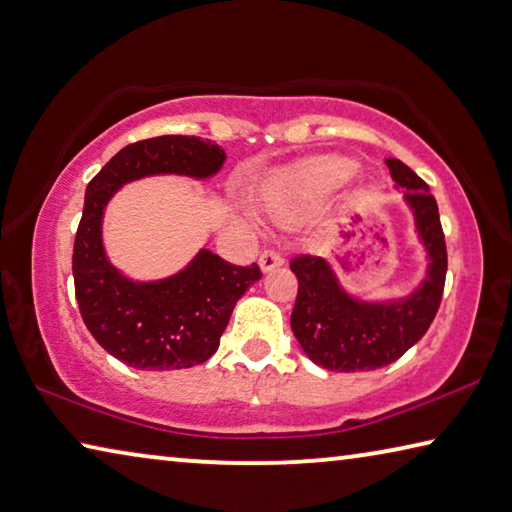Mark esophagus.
Listing matches in <instances>:
<instances>
[{
	"label": "esophagus",
	"instance_id": "34e87169",
	"mask_svg": "<svg viewBox=\"0 0 512 512\" xmlns=\"http://www.w3.org/2000/svg\"><path fill=\"white\" fill-rule=\"evenodd\" d=\"M285 264V257H282L280 250L275 248H266L262 255H259V266H262L264 273H269L273 269H278V266Z\"/></svg>",
	"mask_w": 512,
	"mask_h": 512
}]
</instances>
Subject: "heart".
I'll return each instance as SVG.
<instances>
[{"label":"heart","mask_w":512,"mask_h":512,"mask_svg":"<svg viewBox=\"0 0 512 512\" xmlns=\"http://www.w3.org/2000/svg\"><path fill=\"white\" fill-rule=\"evenodd\" d=\"M355 170H358V166H355L353 161H348V159H326V161H321V164H316L310 170V173H307L300 196L314 198L323 191L335 189V186L351 180V177L355 175Z\"/></svg>","instance_id":"1"}]
</instances>
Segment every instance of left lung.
I'll return each instance as SVG.
<instances>
[{"label": "left lung", "instance_id": "obj_1", "mask_svg": "<svg viewBox=\"0 0 512 512\" xmlns=\"http://www.w3.org/2000/svg\"><path fill=\"white\" fill-rule=\"evenodd\" d=\"M396 186L405 191L428 259V275L410 296L389 303H364L339 287L323 257L296 255L291 271L298 296L291 330L314 364L328 371H373L387 367L431 328L446 280V243L437 202L428 184L399 159L385 161Z\"/></svg>", "mask_w": 512, "mask_h": 512}]
</instances>
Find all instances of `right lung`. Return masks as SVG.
<instances>
[{
  "label": "right lung",
  "mask_w": 512,
  "mask_h": 512,
  "mask_svg": "<svg viewBox=\"0 0 512 512\" xmlns=\"http://www.w3.org/2000/svg\"><path fill=\"white\" fill-rule=\"evenodd\" d=\"M223 161L225 152L209 139L154 136L129 143L86 186L72 250L75 296L95 342L127 367L173 371L207 362L237 300L262 271L257 264L237 266L200 250L184 271L166 280H129L104 255V207L132 180L161 173L205 180L221 170Z\"/></svg>",
  "instance_id": "right-lung-1"
}]
</instances>
